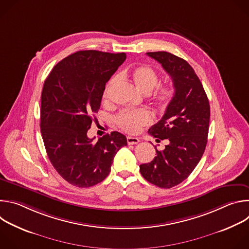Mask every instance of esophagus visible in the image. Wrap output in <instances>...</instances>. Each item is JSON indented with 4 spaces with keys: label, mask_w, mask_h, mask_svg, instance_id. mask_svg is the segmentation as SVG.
<instances>
[{
    "label": "esophagus",
    "mask_w": 249,
    "mask_h": 249,
    "mask_svg": "<svg viewBox=\"0 0 249 249\" xmlns=\"http://www.w3.org/2000/svg\"><path fill=\"white\" fill-rule=\"evenodd\" d=\"M139 142H140V140L137 137H131V136L127 137V143L129 145H136L139 143Z\"/></svg>",
    "instance_id": "obj_1"
}]
</instances>
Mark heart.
Returning a JSON list of instances; mask_svg holds the SVG:
<instances>
[{"mask_svg":"<svg viewBox=\"0 0 249 249\" xmlns=\"http://www.w3.org/2000/svg\"><path fill=\"white\" fill-rule=\"evenodd\" d=\"M119 76L123 80L133 82L141 91H143L145 93L153 91L160 81L158 73L152 67L148 65H140L134 68L125 69L122 71ZM117 81L118 78L114 77L107 83V85H106L102 94L104 100H107L109 91ZM173 96L174 87L172 84L166 83L157 88L155 93L153 94L152 99L155 105L158 106L159 108L164 109L169 105ZM153 120L154 118L152 113L146 109L122 111L115 118L117 126L123 131L130 134L138 133L142 127L150 125L153 122Z\"/></svg>","mask_w":249,"mask_h":249,"instance_id":"heart-1","label":"heart"}]
</instances>
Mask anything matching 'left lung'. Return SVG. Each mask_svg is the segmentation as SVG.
I'll return each instance as SVG.
<instances>
[{"label": "left lung", "instance_id": "8db88e82", "mask_svg": "<svg viewBox=\"0 0 249 249\" xmlns=\"http://www.w3.org/2000/svg\"><path fill=\"white\" fill-rule=\"evenodd\" d=\"M171 77L174 96L162 118L149 129L157 141L167 139L163 151L140 165L144 178L160 187L171 188L185 180L200 161L207 145L210 104L193 68L171 53L148 52Z\"/></svg>", "mask_w": 249, "mask_h": 249}]
</instances>
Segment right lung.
<instances>
[{"label":"right lung","instance_id":"add662e5","mask_svg":"<svg viewBox=\"0 0 249 249\" xmlns=\"http://www.w3.org/2000/svg\"><path fill=\"white\" fill-rule=\"evenodd\" d=\"M125 59V53L78 51L60 61L44 82L40 128L46 153L57 172L77 187L104 180L116 153L127 146L116 131L96 143L88 137L105 85Z\"/></svg>","mask_w":249,"mask_h":249}]
</instances>
